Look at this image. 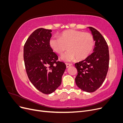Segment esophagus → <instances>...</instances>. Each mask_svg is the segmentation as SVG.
<instances>
[{"instance_id": "obj_1", "label": "esophagus", "mask_w": 123, "mask_h": 123, "mask_svg": "<svg viewBox=\"0 0 123 123\" xmlns=\"http://www.w3.org/2000/svg\"><path fill=\"white\" fill-rule=\"evenodd\" d=\"M66 67H67V68H68V67H69L70 66H72V64H68V63H66Z\"/></svg>"}]
</instances>
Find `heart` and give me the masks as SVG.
I'll return each mask as SVG.
<instances>
[{
	"label": "heart",
	"instance_id": "obj_1",
	"mask_svg": "<svg viewBox=\"0 0 123 123\" xmlns=\"http://www.w3.org/2000/svg\"><path fill=\"white\" fill-rule=\"evenodd\" d=\"M49 46L55 53L62 55L68 49L67 52L62 57L63 61L70 62L76 58L83 60L91 54L95 41L89 33L69 30L62 32L59 38L52 37L49 40Z\"/></svg>",
	"mask_w": 123,
	"mask_h": 123
}]
</instances>
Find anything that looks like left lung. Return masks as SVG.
Segmentation results:
<instances>
[{
	"instance_id": "1",
	"label": "left lung",
	"mask_w": 123,
	"mask_h": 123,
	"mask_svg": "<svg viewBox=\"0 0 123 123\" xmlns=\"http://www.w3.org/2000/svg\"><path fill=\"white\" fill-rule=\"evenodd\" d=\"M93 36V52L85 60L75 64L77 70L76 85L81 90L93 92L98 89L105 80L109 68L108 46L102 35L95 29L89 27Z\"/></svg>"
}]
</instances>
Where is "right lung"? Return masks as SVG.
<instances>
[{
    "label": "right lung",
    "mask_w": 123,
    "mask_h": 123,
    "mask_svg": "<svg viewBox=\"0 0 123 123\" xmlns=\"http://www.w3.org/2000/svg\"><path fill=\"white\" fill-rule=\"evenodd\" d=\"M51 30L39 28L30 35L24 48L25 70L29 80L41 92L49 94L62 83L66 66L49 46Z\"/></svg>",
    "instance_id": "1"
}]
</instances>
